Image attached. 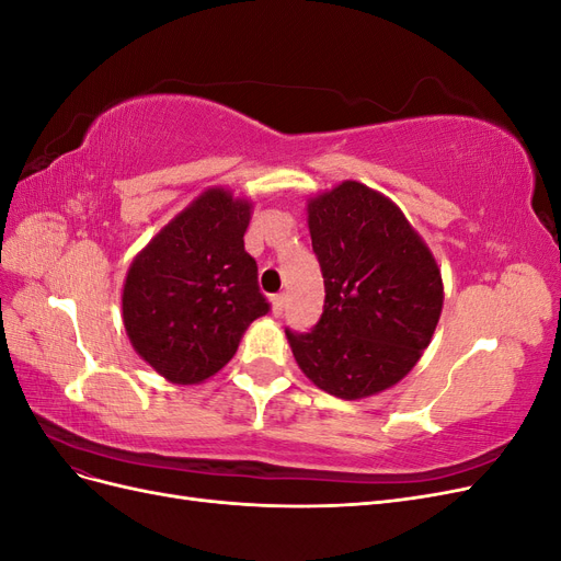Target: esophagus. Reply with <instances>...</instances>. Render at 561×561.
<instances>
[{
	"instance_id": "34e87169",
	"label": "esophagus",
	"mask_w": 561,
	"mask_h": 561,
	"mask_svg": "<svg viewBox=\"0 0 561 561\" xmlns=\"http://www.w3.org/2000/svg\"><path fill=\"white\" fill-rule=\"evenodd\" d=\"M271 304H274V316L276 318L285 316V309H287V297L285 295H276L274 299H271Z\"/></svg>"
}]
</instances>
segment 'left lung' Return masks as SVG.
I'll use <instances>...</instances> for the list:
<instances>
[{"label":"left lung","mask_w":561,"mask_h":561,"mask_svg":"<svg viewBox=\"0 0 561 561\" xmlns=\"http://www.w3.org/2000/svg\"><path fill=\"white\" fill-rule=\"evenodd\" d=\"M309 231L325 304L311 332L285 328L295 360L330 396H375L431 344L443 276L396 203L360 182L313 198Z\"/></svg>","instance_id":"obj_1"}]
</instances>
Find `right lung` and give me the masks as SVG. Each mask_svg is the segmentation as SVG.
<instances>
[{
    "label": "right lung",
    "instance_id": "right-lung-1",
    "mask_svg": "<svg viewBox=\"0 0 561 561\" xmlns=\"http://www.w3.org/2000/svg\"><path fill=\"white\" fill-rule=\"evenodd\" d=\"M250 203L210 190L178 215L128 268L124 325L133 348L173 383L222 369L245 328L271 311L245 252Z\"/></svg>",
    "mask_w": 561,
    "mask_h": 561
}]
</instances>
